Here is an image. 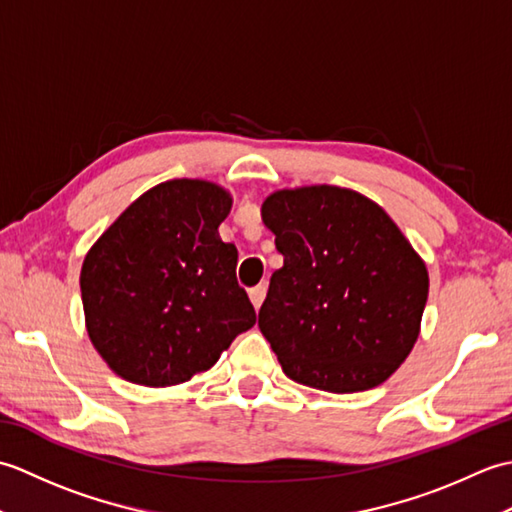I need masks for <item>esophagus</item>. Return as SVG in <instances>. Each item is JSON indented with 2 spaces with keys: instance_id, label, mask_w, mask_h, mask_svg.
<instances>
[{
  "instance_id": "obj_1",
  "label": "esophagus",
  "mask_w": 512,
  "mask_h": 512,
  "mask_svg": "<svg viewBox=\"0 0 512 512\" xmlns=\"http://www.w3.org/2000/svg\"><path fill=\"white\" fill-rule=\"evenodd\" d=\"M248 297H250V301H253L255 308L262 306L264 299H266V284H259V286H255V288H250V290H248Z\"/></svg>"
}]
</instances>
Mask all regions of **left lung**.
<instances>
[{
    "instance_id": "left-lung-1",
    "label": "left lung",
    "mask_w": 512,
    "mask_h": 512,
    "mask_svg": "<svg viewBox=\"0 0 512 512\" xmlns=\"http://www.w3.org/2000/svg\"><path fill=\"white\" fill-rule=\"evenodd\" d=\"M284 268L259 330L288 378L332 394L383 383L418 339L429 275L391 217L365 195L319 184L262 206Z\"/></svg>"
}]
</instances>
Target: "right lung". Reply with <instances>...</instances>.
I'll use <instances>...</instances> for the list:
<instances>
[{
	"instance_id": "1",
	"label": "right lung",
	"mask_w": 512,
	"mask_h": 512,
	"mask_svg": "<svg viewBox=\"0 0 512 512\" xmlns=\"http://www.w3.org/2000/svg\"><path fill=\"white\" fill-rule=\"evenodd\" d=\"M228 213L231 195L217 184L162 182L85 255L88 334L129 383H184L255 325L253 303L237 284V248L217 233Z\"/></svg>"
}]
</instances>
